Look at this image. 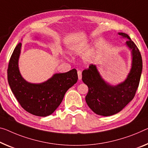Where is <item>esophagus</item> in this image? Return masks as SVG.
Returning <instances> with one entry per match:
<instances>
[{"mask_svg": "<svg viewBox=\"0 0 148 148\" xmlns=\"http://www.w3.org/2000/svg\"><path fill=\"white\" fill-rule=\"evenodd\" d=\"M77 73H78V78L79 80H81V79H82V72L81 71H80V70H79L78 71H77Z\"/></svg>", "mask_w": 148, "mask_h": 148, "instance_id": "obj_1", "label": "esophagus"}]
</instances>
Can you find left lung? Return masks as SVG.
<instances>
[{"label": "left lung", "mask_w": 148, "mask_h": 148, "mask_svg": "<svg viewBox=\"0 0 148 148\" xmlns=\"http://www.w3.org/2000/svg\"><path fill=\"white\" fill-rule=\"evenodd\" d=\"M119 34L128 38L126 45L132 53V67L125 81L117 86L109 85L101 78L96 66L92 64L82 73V80L88 87L85 97L88 106L97 114L104 116L119 112L134 99L142 71V59L139 49L126 34Z\"/></svg>", "instance_id": "obj_1"}]
</instances>
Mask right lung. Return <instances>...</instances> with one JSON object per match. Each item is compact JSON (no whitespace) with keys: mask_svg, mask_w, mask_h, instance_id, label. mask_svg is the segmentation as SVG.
I'll return each instance as SVG.
<instances>
[{"mask_svg":"<svg viewBox=\"0 0 148 148\" xmlns=\"http://www.w3.org/2000/svg\"><path fill=\"white\" fill-rule=\"evenodd\" d=\"M18 43L14 49L7 69L8 84L20 105L27 112L38 116L51 114L60 106L67 90L78 79L75 69L64 73H58L41 84L26 82L18 69L21 48Z\"/></svg>","mask_w":148,"mask_h":148,"instance_id":"add662e5","label":"right lung"}]
</instances>
